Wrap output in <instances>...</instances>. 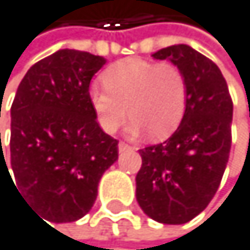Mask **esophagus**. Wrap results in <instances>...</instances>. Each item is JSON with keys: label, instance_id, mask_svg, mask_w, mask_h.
I'll return each mask as SVG.
<instances>
[{"label": "esophagus", "instance_id": "1", "mask_svg": "<svg viewBox=\"0 0 250 250\" xmlns=\"http://www.w3.org/2000/svg\"><path fill=\"white\" fill-rule=\"evenodd\" d=\"M129 148H132V147H130L129 144H126V143H123V141L118 144V150H120V153L126 152V150H129Z\"/></svg>", "mask_w": 250, "mask_h": 250}]
</instances>
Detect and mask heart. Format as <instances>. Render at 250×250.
<instances>
[{"label": "heart", "instance_id": "1", "mask_svg": "<svg viewBox=\"0 0 250 250\" xmlns=\"http://www.w3.org/2000/svg\"><path fill=\"white\" fill-rule=\"evenodd\" d=\"M103 86H91L88 97L100 127L115 133L126 121L129 132H148L153 140L170 136L185 115L188 82L184 71L170 62L129 57L110 65L102 74ZM129 112H127V109Z\"/></svg>", "mask_w": 250, "mask_h": 250}]
</instances>
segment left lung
I'll return each instance as SVG.
<instances>
[{
	"mask_svg": "<svg viewBox=\"0 0 250 250\" xmlns=\"http://www.w3.org/2000/svg\"><path fill=\"white\" fill-rule=\"evenodd\" d=\"M179 66L188 82L185 115L176 132L140 150L136 200L159 223L182 225L208 207L231 152L232 100L219 66L179 43L152 54Z\"/></svg>",
	"mask_w": 250,
	"mask_h": 250,
	"instance_id": "left-lung-1",
	"label": "left lung"
}]
</instances>
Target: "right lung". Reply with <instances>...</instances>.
Segmentation results:
<instances>
[{"label":"right lung","instance_id":"1","mask_svg":"<svg viewBox=\"0 0 250 250\" xmlns=\"http://www.w3.org/2000/svg\"><path fill=\"white\" fill-rule=\"evenodd\" d=\"M104 63L102 56L59 50L33 65L18 86L10 109L12 182L43 222H76L89 212L103 173L118 159V141L98 126L88 97ZM1 168L10 176L2 150Z\"/></svg>","mask_w":250,"mask_h":250}]
</instances>
